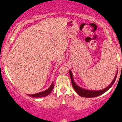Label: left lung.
<instances>
[{
    "label": "left lung",
    "instance_id": "1",
    "mask_svg": "<svg viewBox=\"0 0 122 122\" xmlns=\"http://www.w3.org/2000/svg\"><path fill=\"white\" fill-rule=\"evenodd\" d=\"M69 74H70V77H71V81H72V84L73 87L74 89L77 93L79 94L80 96H82V97H96V96H100L102 94L106 92L111 87V86L114 84L116 78H117V75H115V77L114 79L113 80L112 82L110 84V85L107 86V88H106L104 89H102V90H100V91H91V90H88V89H82V88L80 87L79 86H78L75 83V82L73 80V75L71 72V71H69Z\"/></svg>",
    "mask_w": 122,
    "mask_h": 122
}]
</instances>
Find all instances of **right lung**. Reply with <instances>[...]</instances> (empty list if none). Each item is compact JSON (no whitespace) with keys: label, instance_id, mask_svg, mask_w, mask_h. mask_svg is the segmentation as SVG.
<instances>
[{"label":"right lung","instance_id":"1","mask_svg":"<svg viewBox=\"0 0 122 122\" xmlns=\"http://www.w3.org/2000/svg\"><path fill=\"white\" fill-rule=\"evenodd\" d=\"M53 88H54V84H53V82L51 84V85H50V86L48 89H46V91H44L40 92V93H36V94L33 95H29V96H31V97H45V96H46L47 95H49L51 93V92L52 91Z\"/></svg>","mask_w":122,"mask_h":122}]
</instances>
